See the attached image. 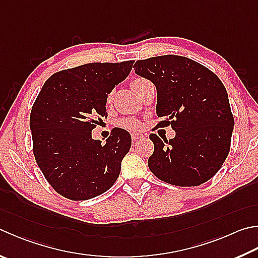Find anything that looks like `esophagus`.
Wrapping results in <instances>:
<instances>
[{
  "label": "esophagus",
  "mask_w": 258,
  "mask_h": 258,
  "mask_svg": "<svg viewBox=\"0 0 258 258\" xmlns=\"http://www.w3.org/2000/svg\"><path fill=\"white\" fill-rule=\"evenodd\" d=\"M143 138V134L142 133H132V140L133 141H137V140Z\"/></svg>",
  "instance_id": "esophagus-1"
}]
</instances>
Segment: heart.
Wrapping results in <instances>:
<instances>
[{"label": "heart", "instance_id": "obj_1", "mask_svg": "<svg viewBox=\"0 0 258 258\" xmlns=\"http://www.w3.org/2000/svg\"><path fill=\"white\" fill-rule=\"evenodd\" d=\"M149 83H151V82H150L148 79H145V78H137V79H134V80L132 81V83H131V86H132L133 90L139 95V92L141 91L142 89L145 86H147V84H149ZM111 96H113V93L110 92L109 95H108V97H107V100L109 101L111 99ZM120 126H121V127H124V128H127V130H131V131H135V130L141 128L142 124H141V121L134 119V118H125V119H121L120 120Z\"/></svg>", "mask_w": 258, "mask_h": 258}]
</instances>
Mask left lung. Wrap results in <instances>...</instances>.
Returning a JSON list of instances; mask_svg holds the SVG:
<instances>
[{
    "mask_svg": "<svg viewBox=\"0 0 258 258\" xmlns=\"http://www.w3.org/2000/svg\"><path fill=\"white\" fill-rule=\"evenodd\" d=\"M134 70L157 88V115L163 117L158 125L176 132L169 141L150 134L154 144L150 170L180 187L211 179L230 151L235 125L221 80L204 65L178 55L140 59Z\"/></svg>",
    "mask_w": 258,
    "mask_h": 258,
    "instance_id": "obj_1",
    "label": "left lung"
}]
</instances>
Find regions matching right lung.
Listing matches in <instances>:
<instances>
[{
    "mask_svg": "<svg viewBox=\"0 0 258 258\" xmlns=\"http://www.w3.org/2000/svg\"><path fill=\"white\" fill-rule=\"evenodd\" d=\"M133 60L88 63L56 72L32 105L30 130L36 162L49 185L65 199L86 201L117 180L131 148L127 131L117 128L105 144L91 131L107 117L106 102L128 76Z\"/></svg>",
    "mask_w": 258,
    "mask_h": 258,
    "instance_id": "add662e5",
    "label": "right lung"
}]
</instances>
